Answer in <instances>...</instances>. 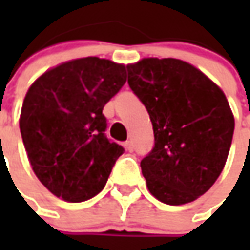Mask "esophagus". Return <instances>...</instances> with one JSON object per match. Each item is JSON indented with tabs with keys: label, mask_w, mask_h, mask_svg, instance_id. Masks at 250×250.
I'll return each instance as SVG.
<instances>
[{
	"label": "esophagus",
	"mask_w": 250,
	"mask_h": 250,
	"mask_svg": "<svg viewBox=\"0 0 250 250\" xmlns=\"http://www.w3.org/2000/svg\"><path fill=\"white\" fill-rule=\"evenodd\" d=\"M124 146H125V149L128 150V151H132V150H133V146H132V143H130V142H125V145H124Z\"/></svg>",
	"instance_id": "34e87169"
}]
</instances>
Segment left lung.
<instances>
[{
	"mask_svg": "<svg viewBox=\"0 0 250 250\" xmlns=\"http://www.w3.org/2000/svg\"><path fill=\"white\" fill-rule=\"evenodd\" d=\"M128 83L145 104L154 149L140 161L149 192L179 206L206 193L229 153L235 120L224 91L177 58L128 63Z\"/></svg>",
	"mask_w": 250,
	"mask_h": 250,
	"instance_id": "obj_1",
	"label": "left lung"
}]
</instances>
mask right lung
Segmentation results:
<instances>
[{
    "label": "right lung",
    "instance_id": "right-lung-1",
    "mask_svg": "<svg viewBox=\"0 0 250 250\" xmlns=\"http://www.w3.org/2000/svg\"><path fill=\"white\" fill-rule=\"evenodd\" d=\"M126 82V68L86 57L40 75L26 93L19 118L27 159L53 195L79 203L100 193L124 153L105 138L104 105Z\"/></svg>",
    "mask_w": 250,
    "mask_h": 250
}]
</instances>
